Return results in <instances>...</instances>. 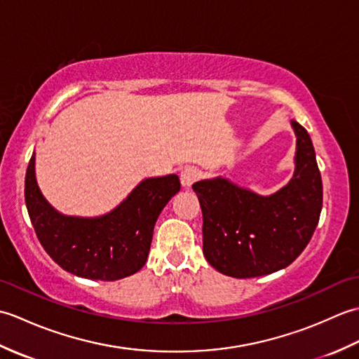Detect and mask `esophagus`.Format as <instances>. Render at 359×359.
Here are the masks:
<instances>
[{
    "mask_svg": "<svg viewBox=\"0 0 359 359\" xmlns=\"http://www.w3.org/2000/svg\"><path fill=\"white\" fill-rule=\"evenodd\" d=\"M199 175H201V172H199V170H197V168H194V166L184 168V170H182V172H180L182 187L189 188L197 179H199Z\"/></svg>",
    "mask_w": 359,
    "mask_h": 359,
    "instance_id": "esophagus-1",
    "label": "esophagus"
}]
</instances>
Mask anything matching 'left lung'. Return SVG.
Instances as JSON below:
<instances>
[{"mask_svg": "<svg viewBox=\"0 0 359 359\" xmlns=\"http://www.w3.org/2000/svg\"><path fill=\"white\" fill-rule=\"evenodd\" d=\"M296 134L294 172L285 187L261 196L228 179L196 182L203 216V256L231 278H256L285 269L307 247L323 210V180L306 128Z\"/></svg>", "mask_w": 359, "mask_h": 359, "instance_id": "8db88e82", "label": "left lung"}]
</instances>
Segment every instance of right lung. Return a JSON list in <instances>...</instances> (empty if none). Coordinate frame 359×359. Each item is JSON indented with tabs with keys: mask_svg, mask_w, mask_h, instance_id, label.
<instances>
[{
	"mask_svg": "<svg viewBox=\"0 0 359 359\" xmlns=\"http://www.w3.org/2000/svg\"><path fill=\"white\" fill-rule=\"evenodd\" d=\"M179 191L175 174L149 177L106 215L80 217L62 215L46 201L35 177V152L25 182L30 222L46 253L63 270L95 280L123 279L142 269L157 217Z\"/></svg>",
	"mask_w": 359,
	"mask_h": 359,
	"instance_id": "add662e5",
	"label": "right lung"
}]
</instances>
